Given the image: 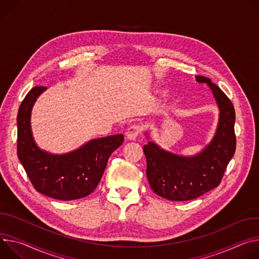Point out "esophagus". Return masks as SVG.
I'll return each instance as SVG.
<instances>
[{
	"label": "esophagus",
	"instance_id": "obj_1",
	"mask_svg": "<svg viewBox=\"0 0 259 259\" xmlns=\"http://www.w3.org/2000/svg\"><path fill=\"white\" fill-rule=\"evenodd\" d=\"M141 133V127L139 125H131L126 133H125V136H126V139L130 140V141H134L137 139V137L140 135Z\"/></svg>",
	"mask_w": 259,
	"mask_h": 259
}]
</instances>
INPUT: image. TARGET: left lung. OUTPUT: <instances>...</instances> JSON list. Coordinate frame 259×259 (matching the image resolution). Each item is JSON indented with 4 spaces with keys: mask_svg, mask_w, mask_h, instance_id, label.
Returning a JSON list of instances; mask_svg holds the SVG:
<instances>
[{
    "mask_svg": "<svg viewBox=\"0 0 259 259\" xmlns=\"http://www.w3.org/2000/svg\"><path fill=\"white\" fill-rule=\"evenodd\" d=\"M195 80L209 86L219 109L217 128L209 144L189 156L167 151L153 141H149L143 149L151 189L157 195L175 202L196 198L217 187L236 151V114L231 100L211 79L195 76ZM145 136L149 139L148 132Z\"/></svg>",
    "mask_w": 259,
    "mask_h": 259,
    "instance_id": "left-lung-1",
    "label": "left lung"
}]
</instances>
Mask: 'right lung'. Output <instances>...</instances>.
Listing matches in <instances>:
<instances>
[{"label": "right lung", "mask_w": 259, "mask_h": 259, "mask_svg": "<svg viewBox=\"0 0 259 259\" xmlns=\"http://www.w3.org/2000/svg\"><path fill=\"white\" fill-rule=\"evenodd\" d=\"M47 88L32 89L17 114V155L35 189L49 197L73 200L91 194L101 181L112 152L123 135L92 139L79 148L53 154L41 149L33 137L31 116L35 102Z\"/></svg>", "instance_id": "1"}]
</instances>
